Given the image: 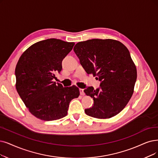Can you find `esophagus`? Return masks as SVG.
I'll list each match as a JSON object with an SVG mask.
<instances>
[{
    "instance_id": "esophagus-1",
    "label": "esophagus",
    "mask_w": 158,
    "mask_h": 158,
    "mask_svg": "<svg viewBox=\"0 0 158 158\" xmlns=\"http://www.w3.org/2000/svg\"><path fill=\"white\" fill-rule=\"evenodd\" d=\"M79 91H80V93L81 95H84L85 93H84V91L83 89H79Z\"/></svg>"
}]
</instances>
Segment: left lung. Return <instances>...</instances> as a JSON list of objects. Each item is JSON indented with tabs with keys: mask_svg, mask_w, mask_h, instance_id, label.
<instances>
[{
	"mask_svg": "<svg viewBox=\"0 0 158 158\" xmlns=\"http://www.w3.org/2000/svg\"><path fill=\"white\" fill-rule=\"evenodd\" d=\"M74 51L87 74L100 81V87L84 89L93 98L87 115L109 118L127 106L134 93L137 69L129 50L122 43L111 39H93L76 44Z\"/></svg>",
	"mask_w": 158,
	"mask_h": 158,
	"instance_id": "obj_1",
	"label": "left lung"
}]
</instances>
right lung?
Wrapping results in <instances>:
<instances>
[{
	"label": "right lung",
	"instance_id": "add662e5",
	"mask_svg": "<svg viewBox=\"0 0 158 158\" xmlns=\"http://www.w3.org/2000/svg\"><path fill=\"white\" fill-rule=\"evenodd\" d=\"M74 42L48 39L25 50L15 68L16 89L30 112L43 121H54L67 115L69 103L80 95L75 85L64 87L53 81Z\"/></svg>",
	"mask_w": 158,
	"mask_h": 158
}]
</instances>
